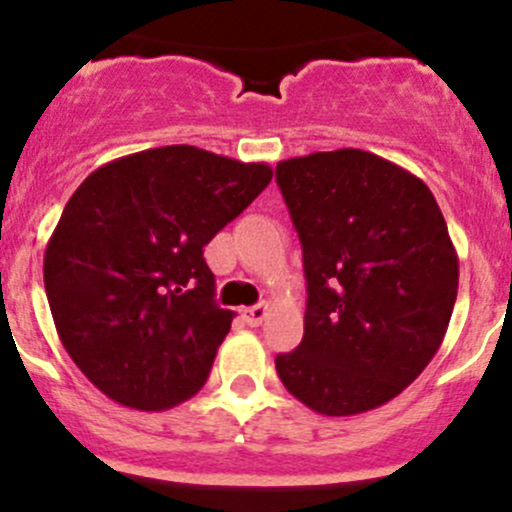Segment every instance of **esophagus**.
Here are the masks:
<instances>
[{"instance_id": "esophagus-1", "label": "esophagus", "mask_w": 512, "mask_h": 512, "mask_svg": "<svg viewBox=\"0 0 512 512\" xmlns=\"http://www.w3.org/2000/svg\"><path fill=\"white\" fill-rule=\"evenodd\" d=\"M242 318H245L247 326H260V323L267 318V305L257 303V305H252V308H245L242 310Z\"/></svg>"}]
</instances>
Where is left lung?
Returning <instances> with one entry per match:
<instances>
[{
  "label": "left lung",
  "instance_id": "left-lung-1",
  "mask_svg": "<svg viewBox=\"0 0 512 512\" xmlns=\"http://www.w3.org/2000/svg\"><path fill=\"white\" fill-rule=\"evenodd\" d=\"M303 245L308 308L285 389L326 417L381 407L442 346L460 262L429 186L407 169L338 148L275 169Z\"/></svg>",
  "mask_w": 512,
  "mask_h": 512
}]
</instances>
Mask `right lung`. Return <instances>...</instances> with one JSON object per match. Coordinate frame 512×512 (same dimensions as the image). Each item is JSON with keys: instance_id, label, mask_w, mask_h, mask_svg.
Listing matches in <instances>:
<instances>
[{"instance_id": "obj_1", "label": "right lung", "mask_w": 512, "mask_h": 512, "mask_svg": "<svg viewBox=\"0 0 512 512\" xmlns=\"http://www.w3.org/2000/svg\"><path fill=\"white\" fill-rule=\"evenodd\" d=\"M267 164L161 146L95 169L45 250L57 336L108 399L161 412L207 381L234 313L204 245L270 184Z\"/></svg>"}]
</instances>
